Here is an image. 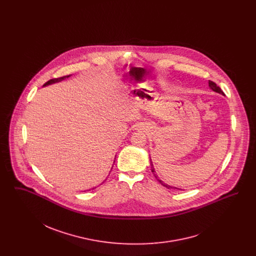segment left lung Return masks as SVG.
I'll list each match as a JSON object with an SVG mask.
<instances>
[{"mask_svg":"<svg viewBox=\"0 0 256 256\" xmlns=\"http://www.w3.org/2000/svg\"><path fill=\"white\" fill-rule=\"evenodd\" d=\"M209 87L213 90V91H215V92H218L220 94H224V92H222V90L220 88L219 86H217L214 82H211V80H209ZM150 166H152V174H154V176H156V178L158 180L159 182L161 183L164 187H166V188H168V189H170V188H174V189H178V188H176V187H172L170 185H168V184H166V183L163 182L162 180H160L158 178V176H156V174H154V165H152V159H150Z\"/></svg>","mask_w":256,"mask_h":256,"instance_id":"8db88e82","label":"left lung"}]
</instances>
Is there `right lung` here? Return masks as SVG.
Listing matches in <instances>:
<instances>
[{
  "instance_id": "add662e5",
  "label": "right lung",
  "mask_w": 256,
  "mask_h": 256,
  "mask_svg": "<svg viewBox=\"0 0 256 256\" xmlns=\"http://www.w3.org/2000/svg\"><path fill=\"white\" fill-rule=\"evenodd\" d=\"M70 76V74L69 76H60V78H52V80H48L44 86H48V84H54V82H60L62 80H64V78H69Z\"/></svg>"
}]
</instances>
